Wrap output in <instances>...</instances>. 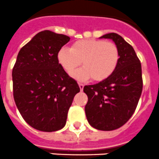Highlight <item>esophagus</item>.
Instances as JSON below:
<instances>
[{
  "label": "esophagus",
  "mask_w": 159,
  "mask_h": 159,
  "mask_svg": "<svg viewBox=\"0 0 159 159\" xmlns=\"http://www.w3.org/2000/svg\"><path fill=\"white\" fill-rule=\"evenodd\" d=\"M79 87H80V91H83L84 85L83 84H79Z\"/></svg>",
  "instance_id": "34e87169"
}]
</instances>
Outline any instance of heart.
Listing matches in <instances>:
<instances>
[{"label":"heart","instance_id":"heart-1","mask_svg":"<svg viewBox=\"0 0 159 159\" xmlns=\"http://www.w3.org/2000/svg\"><path fill=\"white\" fill-rule=\"evenodd\" d=\"M119 60L117 46L112 42L88 39L77 40L70 48H62L57 53V61L67 74H72L80 65L84 67L73 74L78 80L92 78L102 81L111 75Z\"/></svg>","mask_w":159,"mask_h":159}]
</instances>
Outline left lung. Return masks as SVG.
<instances>
[{"instance_id": "left-lung-1", "label": "left lung", "mask_w": 159, "mask_h": 159, "mask_svg": "<svg viewBox=\"0 0 159 159\" xmlns=\"http://www.w3.org/2000/svg\"><path fill=\"white\" fill-rule=\"evenodd\" d=\"M99 38L115 42L119 60L107 79L84 88L88 97L85 113L92 127L113 130L127 123L135 111L143 91L141 63L133 47L117 33H107Z\"/></svg>"}]
</instances>
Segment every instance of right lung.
<instances>
[{"mask_svg": "<svg viewBox=\"0 0 159 159\" xmlns=\"http://www.w3.org/2000/svg\"><path fill=\"white\" fill-rule=\"evenodd\" d=\"M70 37L44 30L32 37L17 55L12 69L13 97L25 122L40 131L62 129L80 87L57 61Z\"/></svg>", "mask_w": 159, "mask_h": 159, "instance_id": "add662e5", "label": "right lung"}]
</instances>
